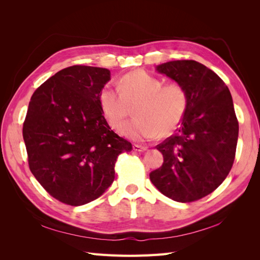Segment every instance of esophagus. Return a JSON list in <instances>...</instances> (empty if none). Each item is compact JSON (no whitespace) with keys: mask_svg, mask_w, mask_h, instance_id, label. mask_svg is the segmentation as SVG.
<instances>
[{"mask_svg":"<svg viewBox=\"0 0 260 260\" xmlns=\"http://www.w3.org/2000/svg\"><path fill=\"white\" fill-rule=\"evenodd\" d=\"M146 149H147V147L142 146V145H139V144L133 145V151H136V152H145Z\"/></svg>","mask_w":260,"mask_h":260,"instance_id":"esophagus-1","label":"esophagus"}]
</instances>
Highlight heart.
Here are the masks:
<instances>
[{"instance_id":"b5f03b06","label":"heart","mask_w":260,"mask_h":260,"mask_svg":"<svg viewBox=\"0 0 260 260\" xmlns=\"http://www.w3.org/2000/svg\"><path fill=\"white\" fill-rule=\"evenodd\" d=\"M100 107L105 119L118 128L129 114V106L138 103L136 119L124 123L120 133L137 142H145L160 135H169L182 121L188 105L183 84H164L160 78L145 70H133L117 81V89L105 86L100 93Z\"/></svg>"}]
</instances>
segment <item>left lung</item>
I'll return each instance as SVG.
<instances>
[{
	"label": "left lung",
	"mask_w": 260,
	"mask_h": 260,
	"mask_svg": "<svg viewBox=\"0 0 260 260\" xmlns=\"http://www.w3.org/2000/svg\"><path fill=\"white\" fill-rule=\"evenodd\" d=\"M156 70L184 85L188 105L176 135L156 146L164 162L149 179L171 200L198 201L214 192L232 168L239 121L231 93L221 78L199 61H167Z\"/></svg>",
	"instance_id": "left-lung-1"
}]
</instances>
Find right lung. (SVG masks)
I'll return each instance as SVG.
<instances>
[{"label": "right lung", "mask_w": 260, "mask_h": 260, "mask_svg": "<svg viewBox=\"0 0 260 260\" xmlns=\"http://www.w3.org/2000/svg\"><path fill=\"white\" fill-rule=\"evenodd\" d=\"M106 68L76 65L59 70L35 91L22 137L32 175L54 199L81 206L103 194L115 162L132 145L109 127L100 93Z\"/></svg>", "instance_id": "add662e5"}]
</instances>
